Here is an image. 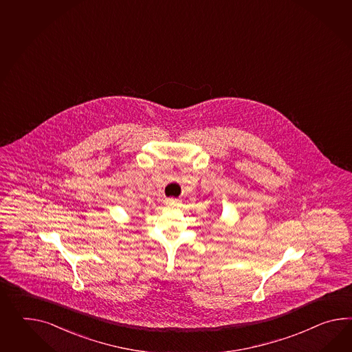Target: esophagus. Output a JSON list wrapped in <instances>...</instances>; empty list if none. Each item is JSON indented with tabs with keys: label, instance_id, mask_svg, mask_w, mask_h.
<instances>
[{
	"label": "esophagus",
	"instance_id": "obj_1",
	"mask_svg": "<svg viewBox=\"0 0 352 352\" xmlns=\"http://www.w3.org/2000/svg\"><path fill=\"white\" fill-rule=\"evenodd\" d=\"M165 205L169 207L178 206V205H179V201L175 199V198H166V199H165Z\"/></svg>",
	"mask_w": 352,
	"mask_h": 352
}]
</instances>
